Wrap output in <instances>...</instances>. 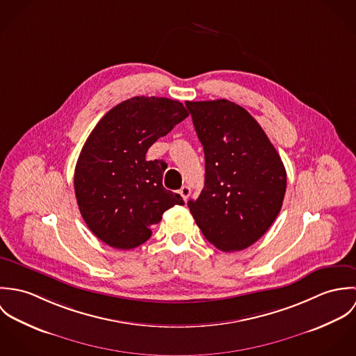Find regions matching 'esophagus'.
<instances>
[{
    "instance_id": "34e87169",
    "label": "esophagus",
    "mask_w": 356,
    "mask_h": 356,
    "mask_svg": "<svg viewBox=\"0 0 356 356\" xmlns=\"http://www.w3.org/2000/svg\"><path fill=\"white\" fill-rule=\"evenodd\" d=\"M179 195H181L182 199L186 202V200L189 199V196H191V188H189V186H182V188L179 189Z\"/></svg>"
}]
</instances>
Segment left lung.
<instances>
[{
	"instance_id": "obj_1",
	"label": "left lung",
	"mask_w": 356,
	"mask_h": 356,
	"mask_svg": "<svg viewBox=\"0 0 356 356\" xmlns=\"http://www.w3.org/2000/svg\"><path fill=\"white\" fill-rule=\"evenodd\" d=\"M204 148L205 182L189 209L204 237L230 252L251 247L281 211L286 171L251 113L229 100L186 102Z\"/></svg>"
}]
</instances>
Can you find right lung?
<instances>
[{"instance_id": "1", "label": "right lung", "mask_w": 356, "mask_h": 356, "mask_svg": "<svg viewBox=\"0 0 356 356\" xmlns=\"http://www.w3.org/2000/svg\"><path fill=\"white\" fill-rule=\"evenodd\" d=\"M188 115L177 100L137 96L108 111L88 137L75 167V196L88 227L106 245L144 244L167 209L185 204L163 186L167 164L145 156Z\"/></svg>"}]
</instances>
